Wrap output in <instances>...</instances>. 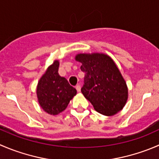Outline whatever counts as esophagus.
<instances>
[{"label":"esophagus","mask_w":159,"mask_h":159,"mask_svg":"<svg viewBox=\"0 0 159 159\" xmlns=\"http://www.w3.org/2000/svg\"><path fill=\"white\" fill-rule=\"evenodd\" d=\"M76 89L78 92H81V85L80 84H77L76 85Z\"/></svg>","instance_id":"obj_1"}]
</instances>
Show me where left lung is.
I'll use <instances>...</instances> for the list:
<instances>
[{"mask_svg":"<svg viewBox=\"0 0 159 159\" xmlns=\"http://www.w3.org/2000/svg\"><path fill=\"white\" fill-rule=\"evenodd\" d=\"M84 84L81 92L99 113L111 116L122 110L128 98L127 83L113 60L103 53H78Z\"/></svg>","mask_w":159,"mask_h":159,"instance_id":"1","label":"left lung"}]
</instances>
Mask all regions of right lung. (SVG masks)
<instances>
[{
    "label": "right lung",
    "instance_id": "add662e5",
    "mask_svg": "<svg viewBox=\"0 0 159 159\" xmlns=\"http://www.w3.org/2000/svg\"><path fill=\"white\" fill-rule=\"evenodd\" d=\"M60 63L55 60L43 75L36 87L38 102L40 107L50 115H57L67 107L76 95L77 90L67 80L58 74Z\"/></svg>",
    "mask_w": 159,
    "mask_h": 159
}]
</instances>
